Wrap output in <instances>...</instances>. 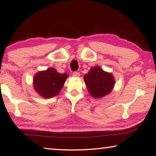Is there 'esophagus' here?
I'll return each instance as SVG.
<instances>
[{
	"label": "esophagus",
	"instance_id": "34e87169",
	"mask_svg": "<svg viewBox=\"0 0 156 156\" xmlns=\"http://www.w3.org/2000/svg\"><path fill=\"white\" fill-rule=\"evenodd\" d=\"M73 76H74V77H79L80 76V73L78 71H74L73 73Z\"/></svg>",
	"mask_w": 156,
	"mask_h": 156
}]
</instances>
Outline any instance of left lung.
I'll return each mask as SVG.
<instances>
[{"mask_svg":"<svg viewBox=\"0 0 156 156\" xmlns=\"http://www.w3.org/2000/svg\"><path fill=\"white\" fill-rule=\"evenodd\" d=\"M84 80L90 94L96 98L109 94L115 83L112 73L104 71L98 66L90 69L84 76Z\"/></svg>","mask_w":156,"mask_h":156,"instance_id":"obj_1","label":"left lung"}]
</instances>
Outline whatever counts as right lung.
<instances>
[{
	"label": "right lung",
	"mask_w": 156,
	"mask_h": 156,
	"mask_svg": "<svg viewBox=\"0 0 156 156\" xmlns=\"http://www.w3.org/2000/svg\"><path fill=\"white\" fill-rule=\"evenodd\" d=\"M67 78L66 73H58L55 69L48 68L34 75V89L42 97L50 98L60 93Z\"/></svg>",
	"instance_id": "add662e5"
}]
</instances>
